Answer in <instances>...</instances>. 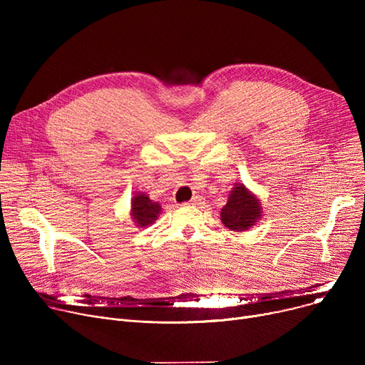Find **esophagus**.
<instances>
[{"label": "esophagus", "instance_id": "esophagus-1", "mask_svg": "<svg viewBox=\"0 0 365 365\" xmlns=\"http://www.w3.org/2000/svg\"><path fill=\"white\" fill-rule=\"evenodd\" d=\"M201 200H202L201 197H194L192 200H190L189 202H186L185 205H197V204H200V202H201Z\"/></svg>", "mask_w": 365, "mask_h": 365}]
</instances>
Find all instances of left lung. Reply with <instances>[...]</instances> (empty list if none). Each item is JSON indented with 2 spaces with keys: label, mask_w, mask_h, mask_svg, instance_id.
<instances>
[{
  "label": "left lung",
  "mask_w": 365,
  "mask_h": 365,
  "mask_svg": "<svg viewBox=\"0 0 365 365\" xmlns=\"http://www.w3.org/2000/svg\"><path fill=\"white\" fill-rule=\"evenodd\" d=\"M260 213L259 200L248 192L244 185H238L232 189L226 205L222 208L220 219L226 227L241 232L253 226L262 216Z\"/></svg>",
  "instance_id": "obj_1"
}]
</instances>
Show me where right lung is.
I'll return each instance as SVG.
<instances>
[{
	"instance_id": "right-lung-1",
	"label": "right lung",
	"mask_w": 365,
	"mask_h": 365,
	"mask_svg": "<svg viewBox=\"0 0 365 365\" xmlns=\"http://www.w3.org/2000/svg\"><path fill=\"white\" fill-rule=\"evenodd\" d=\"M160 213H161V205L158 202H153L145 194L134 195L131 201V216H133V220L138 223V226L145 227L153 223V220L158 217Z\"/></svg>"
}]
</instances>
